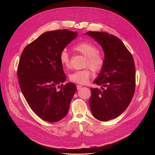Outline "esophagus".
<instances>
[{
	"label": "esophagus",
	"mask_w": 155,
	"mask_h": 155,
	"mask_svg": "<svg viewBox=\"0 0 155 155\" xmlns=\"http://www.w3.org/2000/svg\"><path fill=\"white\" fill-rule=\"evenodd\" d=\"M81 87H82V86H81V85H79V84H78V85H77V90H79L80 89H81Z\"/></svg>",
	"instance_id": "obj_1"
}]
</instances>
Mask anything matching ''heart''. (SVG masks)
Masks as SVG:
<instances>
[{
  "label": "heart",
  "mask_w": 155,
  "mask_h": 155,
  "mask_svg": "<svg viewBox=\"0 0 155 155\" xmlns=\"http://www.w3.org/2000/svg\"><path fill=\"white\" fill-rule=\"evenodd\" d=\"M73 50L86 57L84 67L86 68L71 74L69 76V80L81 84H86L89 81L92 74L90 68L96 72H100L102 69L105 64L104 57L98 53L97 48L90 42H80L73 47ZM59 61L63 67L67 69L70 68V56L67 51L64 50L61 52Z\"/></svg>",
  "instance_id": "heart-1"
}]
</instances>
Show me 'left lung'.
Returning a JSON list of instances; mask_svg holds the SVG:
<instances>
[{"label": "left lung", "mask_w": 155, "mask_h": 155, "mask_svg": "<svg viewBox=\"0 0 155 155\" xmlns=\"http://www.w3.org/2000/svg\"><path fill=\"white\" fill-rule=\"evenodd\" d=\"M102 47L105 64L93 81L89 104L93 117L101 121L116 118L129 105L135 92L136 68L134 59L122 41L107 32L88 31Z\"/></svg>", "instance_id": "8db88e82"}]
</instances>
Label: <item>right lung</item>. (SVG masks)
Listing matches in <instances>:
<instances>
[{
	"mask_svg": "<svg viewBox=\"0 0 155 155\" xmlns=\"http://www.w3.org/2000/svg\"><path fill=\"white\" fill-rule=\"evenodd\" d=\"M77 35L66 29L47 32L21 53L17 72L21 90L32 111L45 121H59L68 113L77 87L62 84L66 76L59 55Z\"/></svg>",
	"mask_w": 155,
	"mask_h": 155,
	"instance_id": "add662e5",
	"label": "right lung"
}]
</instances>
